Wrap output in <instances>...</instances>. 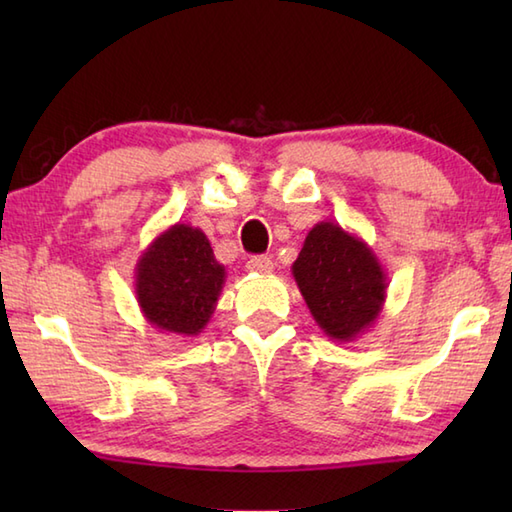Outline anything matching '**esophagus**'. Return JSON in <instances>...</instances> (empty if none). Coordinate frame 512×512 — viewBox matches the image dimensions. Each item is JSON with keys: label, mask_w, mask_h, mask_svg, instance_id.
<instances>
[{"label": "esophagus", "mask_w": 512, "mask_h": 512, "mask_svg": "<svg viewBox=\"0 0 512 512\" xmlns=\"http://www.w3.org/2000/svg\"><path fill=\"white\" fill-rule=\"evenodd\" d=\"M246 268L250 270V273H273V259L270 257H264V255H257V257H250L246 262Z\"/></svg>", "instance_id": "1"}]
</instances>
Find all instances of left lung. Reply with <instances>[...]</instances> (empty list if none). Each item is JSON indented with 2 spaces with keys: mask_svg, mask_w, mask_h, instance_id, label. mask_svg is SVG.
Masks as SVG:
<instances>
[{
  "mask_svg": "<svg viewBox=\"0 0 512 512\" xmlns=\"http://www.w3.org/2000/svg\"><path fill=\"white\" fill-rule=\"evenodd\" d=\"M303 301L319 328L352 343L378 321L387 297V275L374 250L336 222L310 228L292 264Z\"/></svg>",
  "mask_w": 512,
  "mask_h": 512,
  "instance_id": "1",
  "label": "left lung"
}]
</instances>
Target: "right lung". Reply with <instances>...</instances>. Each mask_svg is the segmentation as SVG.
I'll use <instances>...</instances> for the list:
<instances>
[{
  "label": "right lung",
  "instance_id": "right-lung-1",
  "mask_svg": "<svg viewBox=\"0 0 512 512\" xmlns=\"http://www.w3.org/2000/svg\"><path fill=\"white\" fill-rule=\"evenodd\" d=\"M134 292L151 328L198 336L211 321L226 281L209 237L191 224H173L136 264Z\"/></svg>",
  "mask_w": 512,
  "mask_h": 512
}]
</instances>
